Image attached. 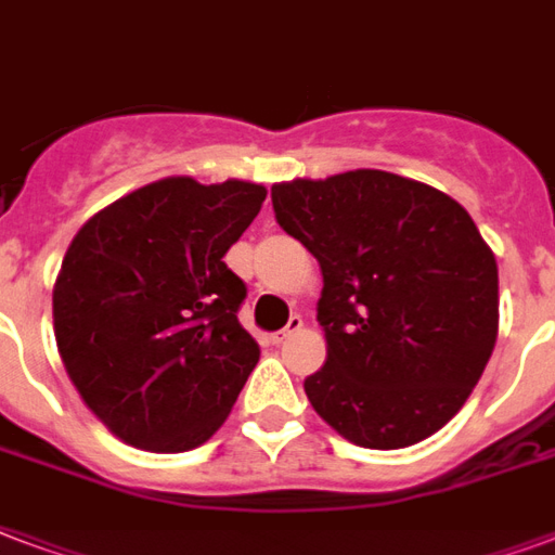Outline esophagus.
Here are the masks:
<instances>
[{"label": "esophagus", "mask_w": 555, "mask_h": 555, "mask_svg": "<svg viewBox=\"0 0 555 555\" xmlns=\"http://www.w3.org/2000/svg\"><path fill=\"white\" fill-rule=\"evenodd\" d=\"M296 332H302V317L299 314H291V320H287V325L285 328H279L276 334H273V337H270V340H273V344H285V340H291V337H294Z\"/></svg>", "instance_id": "esophagus-1"}]
</instances>
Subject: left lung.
<instances>
[{"instance_id":"1","label":"left lung","mask_w":555,"mask_h":555,"mask_svg":"<svg viewBox=\"0 0 555 555\" xmlns=\"http://www.w3.org/2000/svg\"><path fill=\"white\" fill-rule=\"evenodd\" d=\"M276 223L320 261L328 358L311 408L361 448L416 446L472 396L498 340V264L439 189L358 168L270 189Z\"/></svg>"}]
</instances>
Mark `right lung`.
<instances>
[{
  "mask_svg": "<svg viewBox=\"0 0 555 555\" xmlns=\"http://www.w3.org/2000/svg\"><path fill=\"white\" fill-rule=\"evenodd\" d=\"M264 185L168 177L80 227L54 285V337L87 408L127 446L189 451L221 428L259 344L227 249Z\"/></svg>",
  "mask_w": 555,
  "mask_h": 555,
  "instance_id": "1",
  "label": "right lung"
}]
</instances>
